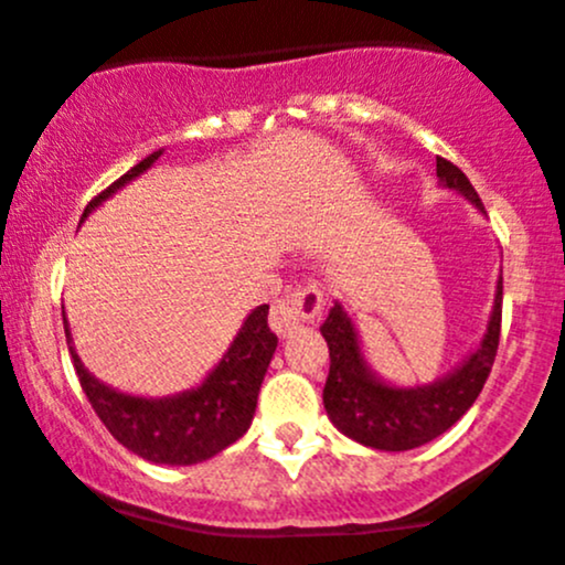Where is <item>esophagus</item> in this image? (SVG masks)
I'll return each instance as SVG.
<instances>
[{"instance_id":"esophagus-1","label":"esophagus","mask_w":565,"mask_h":565,"mask_svg":"<svg viewBox=\"0 0 565 565\" xmlns=\"http://www.w3.org/2000/svg\"><path fill=\"white\" fill-rule=\"evenodd\" d=\"M322 289L317 284H306L298 287L295 292H287L273 303L270 311V326L278 337H292L295 328L306 320H315L322 311Z\"/></svg>"}]
</instances>
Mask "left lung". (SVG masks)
<instances>
[{
    "mask_svg": "<svg viewBox=\"0 0 565 565\" xmlns=\"http://www.w3.org/2000/svg\"><path fill=\"white\" fill-rule=\"evenodd\" d=\"M436 177L445 190H456L478 212H483L478 193L463 177L461 168L447 160H436ZM502 322V276L497 278L494 306H491L489 326L478 348L467 355L447 375L436 377L422 386H397L377 375L361 350L359 331L353 317L333 300L320 333L328 342L331 370H328L322 405L333 428L359 445L383 452H403L428 445L436 436L450 430L478 399L491 364H494L497 344H500Z\"/></svg>",
    "mask_w": 565,
    "mask_h": 565,
    "instance_id": "8db88e82",
    "label": "left lung"
}]
</instances>
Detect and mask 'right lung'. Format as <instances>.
I'll return each instance as SVG.
<instances>
[{
	"instance_id": "right-lung-1",
	"label": "right lung",
	"mask_w": 565,
	"mask_h": 565,
	"mask_svg": "<svg viewBox=\"0 0 565 565\" xmlns=\"http://www.w3.org/2000/svg\"><path fill=\"white\" fill-rule=\"evenodd\" d=\"M162 151H154L146 160L137 162L131 171H126L118 182L109 184L102 195L87 204L85 221L96 206L113 199L120 188L135 182L140 173L149 171ZM267 309L270 306H256L245 322L239 326L237 337L228 344L223 359L206 372L204 381L193 388H184L168 397H140V394H126L118 388L98 381L74 350L68 320L63 315L65 339H68L71 361L79 375L82 392L90 399L98 419L107 425L109 434L131 450L135 456L146 458L151 463H168V467H193V463L210 461L212 456L226 450L228 445L239 439L250 428V419L256 414V397L265 381V372L276 353L278 337L267 326Z\"/></svg>"
}]
</instances>
